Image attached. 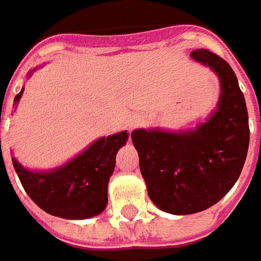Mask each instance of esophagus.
<instances>
[{"label":"esophagus","mask_w":261,"mask_h":261,"mask_svg":"<svg viewBox=\"0 0 261 261\" xmlns=\"http://www.w3.org/2000/svg\"><path fill=\"white\" fill-rule=\"evenodd\" d=\"M143 124V118L139 115H133L128 118V121H127V128L128 130H134V128H137V127H140Z\"/></svg>","instance_id":"34e87169"}]
</instances>
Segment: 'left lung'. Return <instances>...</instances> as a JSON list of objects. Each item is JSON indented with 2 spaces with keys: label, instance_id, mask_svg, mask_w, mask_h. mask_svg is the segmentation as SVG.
Segmentation results:
<instances>
[{
  "label": "left lung",
  "instance_id": "obj_1",
  "mask_svg": "<svg viewBox=\"0 0 261 261\" xmlns=\"http://www.w3.org/2000/svg\"><path fill=\"white\" fill-rule=\"evenodd\" d=\"M191 56L220 78L217 112L189 133H131L149 198L171 214H192L219 202L237 183L250 143L247 105L235 72L205 48Z\"/></svg>",
  "mask_w": 261,
  "mask_h": 261
}]
</instances>
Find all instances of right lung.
<instances>
[{
	"instance_id": "right-lung-1",
	"label": "right lung",
	"mask_w": 261,
	"mask_h": 261,
	"mask_svg": "<svg viewBox=\"0 0 261 261\" xmlns=\"http://www.w3.org/2000/svg\"><path fill=\"white\" fill-rule=\"evenodd\" d=\"M22 93L23 90L14 101H19ZM127 139V131L101 137L73 161L50 173L23 170L16 160L13 165L29 198L45 213L62 219H87L100 214L106 207L116 152Z\"/></svg>"
}]
</instances>
